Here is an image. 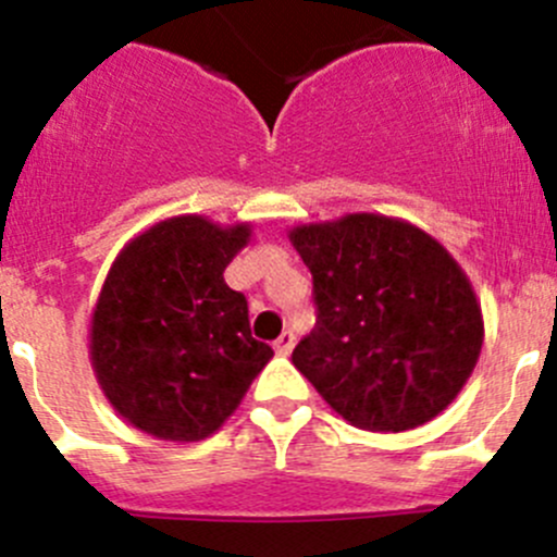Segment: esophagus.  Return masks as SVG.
<instances>
[{
    "label": "esophagus",
    "mask_w": 557,
    "mask_h": 557,
    "mask_svg": "<svg viewBox=\"0 0 557 557\" xmlns=\"http://www.w3.org/2000/svg\"><path fill=\"white\" fill-rule=\"evenodd\" d=\"M294 344H296V336L290 331H285L283 336L274 342V349H277V355H290L294 352Z\"/></svg>",
    "instance_id": "1"
}]
</instances>
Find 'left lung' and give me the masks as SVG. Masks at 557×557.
<instances>
[{"mask_svg": "<svg viewBox=\"0 0 557 557\" xmlns=\"http://www.w3.org/2000/svg\"><path fill=\"white\" fill-rule=\"evenodd\" d=\"M288 237L318 304L294 366L327 406L368 432H406L446 411L483 347L480 301L454 256L379 213L298 224Z\"/></svg>", "mask_w": 557, "mask_h": 557, "instance_id": "left-lung-1", "label": "left lung"}]
</instances>
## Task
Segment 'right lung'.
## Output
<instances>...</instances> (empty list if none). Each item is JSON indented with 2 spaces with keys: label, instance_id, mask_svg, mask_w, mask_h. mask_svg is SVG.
<instances>
[{
  "label": "right lung",
  "instance_id": "obj_1",
  "mask_svg": "<svg viewBox=\"0 0 557 557\" xmlns=\"http://www.w3.org/2000/svg\"><path fill=\"white\" fill-rule=\"evenodd\" d=\"M248 243L250 224L173 215L111 263L90 318V362L127 424L160 441H205L272 360L250 336L245 296L224 283Z\"/></svg>",
  "mask_w": 557,
  "mask_h": 557
}]
</instances>
